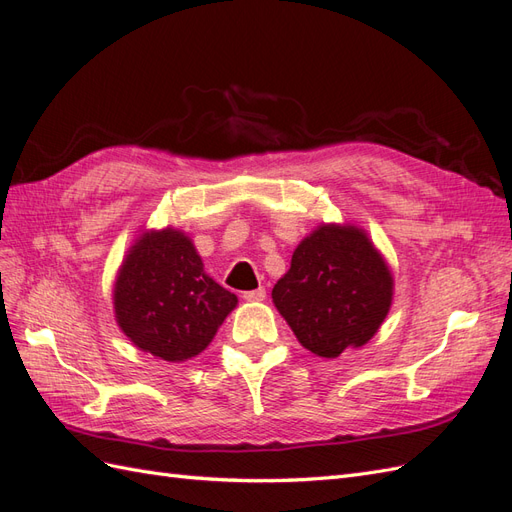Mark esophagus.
I'll use <instances>...</instances> for the list:
<instances>
[{"label": "esophagus", "mask_w": 512, "mask_h": 512, "mask_svg": "<svg viewBox=\"0 0 512 512\" xmlns=\"http://www.w3.org/2000/svg\"><path fill=\"white\" fill-rule=\"evenodd\" d=\"M267 297V290L265 288H256V290H247L243 292V299L250 301V303H258V301H265Z\"/></svg>", "instance_id": "esophagus-1"}]
</instances>
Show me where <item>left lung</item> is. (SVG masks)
I'll return each mask as SVG.
<instances>
[{
    "label": "left lung",
    "mask_w": 512,
    "mask_h": 512,
    "mask_svg": "<svg viewBox=\"0 0 512 512\" xmlns=\"http://www.w3.org/2000/svg\"><path fill=\"white\" fill-rule=\"evenodd\" d=\"M393 290L389 262L367 230L322 222L297 245L271 297L303 348L335 359L378 333Z\"/></svg>",
    "instance_id": "obj_1"
}]
</instances>
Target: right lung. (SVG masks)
<instances>
[{"instance_id": "right-lung-1", "label": "right lung", "mask_w": 512, "mask_h": 512, "mask_svg": "<svg viewBox=\"0 0 512 512\" xmlns=\"http://www.w3.org/2000/svg\"><path fill=\"white\" fill-rule=\"evenodd\" d=\"M239 299L205 273L183 230H145L123 258L113 288L119 329L168 363L203 352Z\"/></svg>"}]
</instances>
